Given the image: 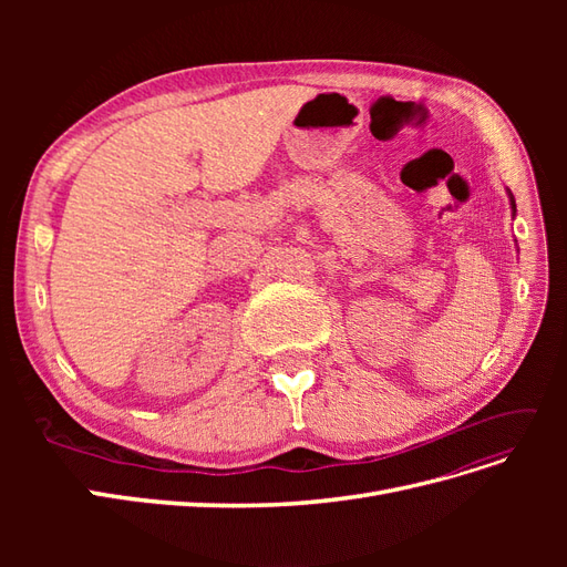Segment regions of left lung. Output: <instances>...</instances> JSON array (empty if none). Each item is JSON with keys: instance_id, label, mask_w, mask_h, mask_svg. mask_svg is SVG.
Instances as JSON below:
<instances>
[{"instance_id": "1", "label": "left lung", "mask_w": 567, "mask_h": 567, "mask_svg": "<svg viewBox=\"0 0 567 567\" xmlns=\"http://www.w3.org/2000/svg\"><path fill=\"white\" fill-rule=\"evenodd\" d=\"M508 196H511V192H508ZM511 205H513V210H516V200H513V196H511Z\"/></svg>"}]
</instances>
